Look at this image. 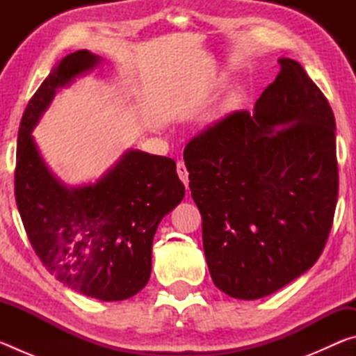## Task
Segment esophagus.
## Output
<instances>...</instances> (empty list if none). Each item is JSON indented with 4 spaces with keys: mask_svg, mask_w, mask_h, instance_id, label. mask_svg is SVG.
I'll use <instances>...</instances> for the list:
<instances>
[{
    "mask_svg": "<svg viewBox=\"0 0 356 356\" xmlns=\"http://www.w3.org/2000/svg\"><path fill=\"white\" fill-rule=\"evenodd\" d=\"M177 174H179V177H180V180H182L184 182V185L186 186V188H188V171H186V168H185V163L182 160H179L177 161Z\"/></svg>",
    "mask_w": 356,
    "mask_h": 356,
    "instance_id": "esophagus-1",
    "label": "esophagus"
}]
</instances>
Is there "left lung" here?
Listing matches in <instances>:
<instances>
[{
  "mask_svg": "<svg viewBox=\"0 0 356 356\" xmlns=\"http://www.w3.org/2000/svg\"><path fill=\"white\" fill-rule=\"evenodd\" d=\"M278 63L254 113L227 114L184 150L210 276L240 300L273 293L309 270L337 202L333 111L297 61Z\"/></svg>",
  "mask_w": 356,
  "mask_h": 356,
  "instance_id": "obj_1",
  "label": "left lung"
}]
</instances>
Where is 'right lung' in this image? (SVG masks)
<instances>
[{
	"label": "right lung",
	"mask_w": 356,
	"mask_h": 356,
	"mask_svg": "<svg viewBox=\"0 0 356 356\" xmlns=\"http://www.w3.org/2000/svg\"><path fill=\"white\" fill-rule=\"evenodd\" d=\"M88 50L65 56L29 100L19 129L15 201L33 250L58 281L88 297L119 301L147 284L159 222L184 200L168 156L130 150L97 184L65 188L47 170L31 130L56 88L94 67Z\"/></svg>",
	"instance_id": "1"
}]
</instances>
